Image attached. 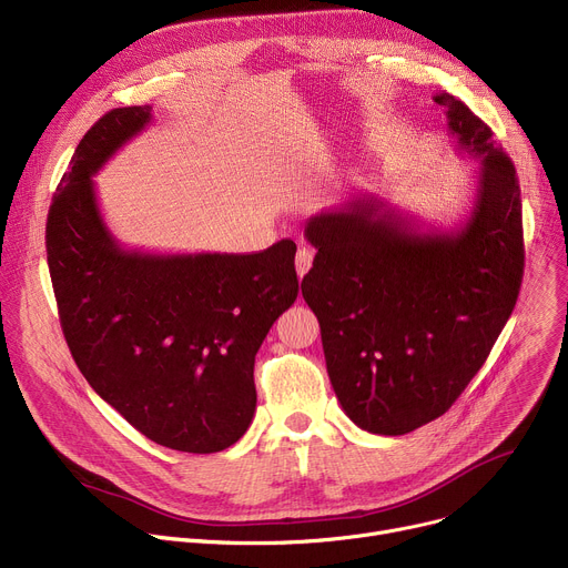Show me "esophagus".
I'll return each instance as SVG.
<instances>
[{"label": "esophagus", "instance_id": "esophagus-1", "mask_svg": "<svg viewBox=\"0 0 568 568\" xmlns=\"http://www.w3.org/2000/svg\"><path fill=\"white\" fill-rule=\"evenodd\" d=\"M313 257H315V253L307 248V246H301L298 248V253H296V261H294V265H296V274L303 278L307 272H311V267H313Z\"/></svg>", "mask_w": 568, "mask_h": 568}]
</instances>
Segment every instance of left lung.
<instances>
[{"label": "left lung", "instance_id": "left-lung-1", "mask_svg": "<svg viewBox=\"0 0 568 568\" xmlns=\"http://www.w3.org/2000/svg\"><path fill=\"white\" fill-rule=\"evenodd\" d=\"M433 99L455 146L480 159L467 220L424 231L357 194L305 222L317 255L301 294L320 320L342 409L374 435H405L444 415L485 365L524 278L517 170L467 104L448 92Z\"/></svg>", "mask_w": 568, "mask_h": 568}]
</instances>
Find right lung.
<instances>
[{
    "instance_id": "add662e5",
    "label": "right lung",
    "mask_w": 568,
    "mask_h": 568,
    "mask_svg": "<svg viewBox=\"0 0 568 568\" xmlns=\"http://www.w3.org/2000/svg\"><path fill=\"white\" fill-rule=\"evenodd\" d=\"M151 122L113 109L83 135L47 215V265L72 357L90 387L144 437L183 453L235 444L255 412L253 363L296 301V244L261 253L124 248L92 176Z\"/></svg>"
}]
</instances>
